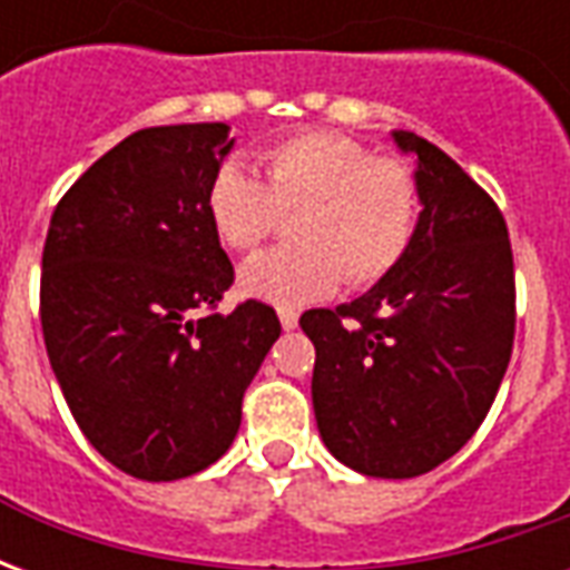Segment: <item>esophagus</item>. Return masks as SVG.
I'll use <instances>...</instances> for the list:
<instances>
[{
	"mask_svg": "<svg viewBox=\"0 0 570 570\" xmlns=\"http://www.w3.org/2000/svg\"><path fill=\"white\" fill-rule=\"evenodd\" d=\"M277 317H281V326H284L286 333H289V330H296V326H298V311L281 308V311H277Z\"/></svg>",
	"mask_w": 570,
	"mask_h": 570,
	"instance_id": "esophagus-1",
	"label": "esophagus"
}]
</instances>
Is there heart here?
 I'll use <instances>...</instances> for the list:
<instances>
[{"mask_svg":"<svg viewBox=\"0 0 570 570\" xmlns=\"http://www.w3.org/2000/svg\"><path fill=\"white\" fill-rule=\"evenodd\" d=\"M265 179L225 161L207 188L216 235L237 253L259 249L298 213L296 247L240 268V289L274 305H305L333 293L342 274L372 286L394 272L415 240L421 183L403 158L375 155L338 130H305L262 151Z\"/></svg>","mask_w":570,"mask_h":570,"instance_id":"obj_1","label":"heart"}]
</instances>
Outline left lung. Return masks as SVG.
<instances>
[{
  "label": "left lung",
  "mask_w": 570,
  "mask_h": 570,
  "mask_svg": "<svg viewBox=\"0 0 570 570\" xmlns=\"http://www.w3.org/2000/svg\"><path fill=\"white\" fill-rule=\"evenodd\" d=\"M421 219L394 272L347 305L302 314L326 449L357 473L412 479L449 461L489 415L513 354L515 277L498 204L412 130Z\"/></svg>",
  "instance_id": "8db88e82"
}]
</instances>
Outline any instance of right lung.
Masks as SVG:
<instances>
[{"instance_id":"add662e5","label":"right lung","mask_w":570,"mask_h":570,"mask_svg":"<svg viewBox=\"0 0 570 570\" xmlns=\"http://www.w3.org/2000/svg\"><path fill=\"white\" fill-rule=\"evenodd\" d=\"M232 146L223 121L137 130L72 183L45 237L51 370L94 449L146 482L228 452L244 391L281 335L256 298L216 314L235 268L207 188Z\"/></svg>"}]
</instances>
